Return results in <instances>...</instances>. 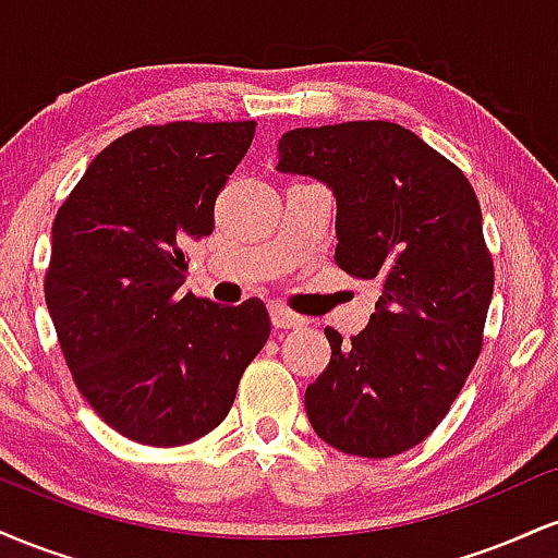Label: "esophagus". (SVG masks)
Returning <instances> with one entry per match:
<instances>
[{
    "label": "esophagus",
    "mask_w": 558,
    "mask_h": 558,
    "mask_svg": "<svg viewBox=\"0 0 558 558\" xmlns=\"http://www.w3.org/2000/svg\"><path fill=\"white\" fill-rule=\"evenodd\" d=\"M270 317H272V325L278 330H293V328H304L306 319L296 315V312L286 310L283 304H270Z\"/></svg>",
    "instance_id": "esophagus-1"
}]
</instances>
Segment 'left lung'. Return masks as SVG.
<instances>
[{"mask_svg":"<svg viewBox=\"0 0 558 558\" xmlns=\"http://www.w3.org/2000/svg\"><path fill=\"white\" fill-rule=\"evenodd\" d=\"M278 170L336 196V262L380 286L373 317L304 393L325 444L351 457L409 451L446 417L483 351L493 259L470 181L417 133L386 120L296 128Z\"/></svg>","mask_w":558,"mask_h":558,"instance_id":"left-lung-1","label":"left lung"}]
</instances>
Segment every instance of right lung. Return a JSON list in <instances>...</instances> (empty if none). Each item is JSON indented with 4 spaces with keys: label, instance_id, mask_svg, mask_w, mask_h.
I'll use <instances>...</instances> for the list:
<instances>
[{
    "label": "right lung",
    "instance_id": "1",
    "mask_svg": "<svg viewBox=\"0 0 558 558\" xmlns=\"http://www.w3.org/2000/svg\"><path fill=\"white\" fill-rule=\"evenodd\" d=\"M254 128H136L94 157L57 209L44 278L57 341L83 399L136 444L172 448L215 430L270 338L259 299L222 306L183 291L181 246L213 233L217 194Z\"/></svg>",
    "mask_w": 558,
    "mask_h": 558
}]
</instances>
